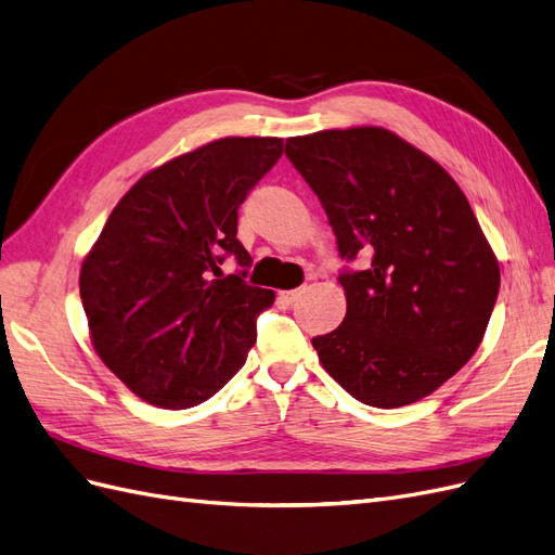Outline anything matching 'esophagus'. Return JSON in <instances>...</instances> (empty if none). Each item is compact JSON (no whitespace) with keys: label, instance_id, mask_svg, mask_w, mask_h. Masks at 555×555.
I'll return each mask as SVG.
<instances>
[{"label":"esophagus","instance_id":"obj_1","mask_svg":"<svg viewBox=\"0 0 555 555\" xmlns=\"http://www.w3.org/2000/svg\"><path fill=\"white\" fill-rule=\"evenodd\" d=\"M300 294H304V292H300V289H292V292H282V294H280V298H282L284 304H287V306H294L296 300L300 298Z\"/></svg>","mask_w":555,"mask_h":555}]
</instances>
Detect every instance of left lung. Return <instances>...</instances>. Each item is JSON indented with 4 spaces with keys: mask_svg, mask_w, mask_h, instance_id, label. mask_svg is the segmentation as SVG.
Masks as SVG:
<instances>
[{
    "mask_svg": "<svg viewBox=\"0 0 555 555\" xmlns=\"http://www.w3.org/2000/svg\"><path fill=\"white\" fill-rule=\"evenodd\" d=\"M322 201L345 273L343 324L312 338L319 363L365 405L430 396L473 359L500 289V266L465 194L442 166L384 127L287 139Z\"/></svg>",
    "mask_w": 555,
    "mask_h": 555,
    "instance_id": "8db88e82",
    "label": "left lung"
}]
</instances>
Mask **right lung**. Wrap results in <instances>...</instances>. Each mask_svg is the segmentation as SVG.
I'll list each match as a JSON object with an SVG mask.
<instances>
[{
    "instance_id": "right-lung-1",
    "label": "right lung",
    "mask_w": 555,
    "mask_h": 555,
    "mask_svg": "<svg viewBox=\"0 0 555 555\" xmlns=\"http://www.w3.org/2000/svg\"><path fill=\"white\" fill-rule=\"evenodd\" d=\"M282 139L227 137L147 171L117 201L80 266L92 347L131 393L164 410L215 396L257 340L271 289L222 278L238 206L282 157Z\"/></svg>"
}]
</instances>
